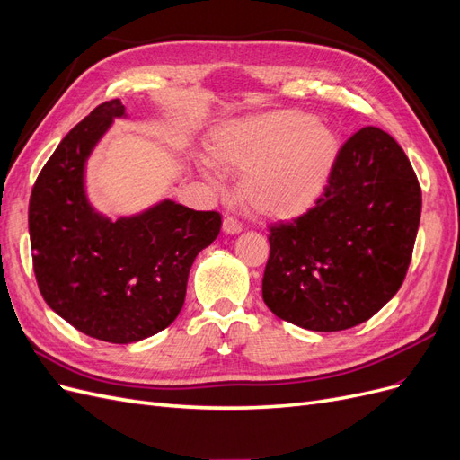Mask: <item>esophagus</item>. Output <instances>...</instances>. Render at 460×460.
<instances>
[{"instance_id":"1","label":"esophagus","mask_w":460,"mask_h":460,"mask_svg":"<svg viewBox=\"0 0 460 460\" xmlns=\"http://www.w3.org/2000/svg\"><path fill=\"white\" fill-rule=\"evenodd\" d=\"M222 232L225 234H240L242 232V222L235 220L234 217H226L225 220H222Z\"/></svg>"}]
</instances>
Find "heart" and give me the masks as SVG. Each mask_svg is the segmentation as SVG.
I'll return each mask as SVG.
<instances>
[{"instance_id":"heart-1","label":"heart","mask_w":460,"mask_h":460,"mask_svg":"<svg viewBox=\"0 0 460 460\" xmlns=\"http://www.w3.org/2000/svg\"><path fill=\"white\" fill-rule=\"evenodd\" d=\"M338 153L336 132L296 109L222 122L208 140L215 164L243 172V203L274 218L301 215L316 203Z\"/></svg>"}]
</instances>
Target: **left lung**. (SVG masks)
<instances>
[{"mask_svg": "<svg viewBox=\"0 0 460 460\" xmlns=\"http://www.w3.org/2000/svg\"><path fill=\"white\" fill-rule=\"evenodd\" d=\"M420 211L405 151L387 132L360 128L341 146L314 207L270 226L267 307L313 332L365 323L405 280Z\"/></svg>", "mask_w": 460, "mask_h": 460, "instance_id": "8db88e82", "label": "left lung"}]
</instances>
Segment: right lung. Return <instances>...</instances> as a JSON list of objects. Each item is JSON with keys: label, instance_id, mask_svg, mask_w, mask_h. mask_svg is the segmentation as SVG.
<instances>
[{"label": "right lung", "instance_id": "add662e5", "mask_svg": "<svg viewBox=\"0 0 460 460\" xmlns=\"http://www.w3.org/2000/svg\"><path fill=\"white\" fill-rule=\"evenodd\" d=\"M111 100L68 132L38 174L29 205L34 274L41 297L90 338L134 343L174 323L198 253L220 232L217 211L163 199L111 220L90 205L86 161L113 119Z\"/></svg>", "mask_w": 460, "mask_h": 460}]
</instances>
